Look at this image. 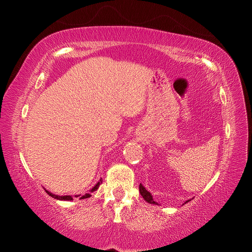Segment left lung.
Wrapping results in <instances>:
<instances>
[{
    "mask_svg": "<svg viewBox=\"0 0 252 252\" xmlns=\"http://www.w3.org/2000/svg\"><path fill=\"white\" fill-rule=\"evenodd\" d=\"M139 189H140V193H141V195L143 196V199L146 201L147 203H149V204H155V205H158V203L157 202H155L154 201V199H152V195H151V193L148 191V190H146V188H145L142 184H140V187H139ZM190 200H188L187 202H189ZM186 202V203H187Z\"/></svg>",
    "mask_w": 252,
    "mask_h": 252,
    "instance_id": "8db88e82",
    "label": "left lung"
}]
</instances>
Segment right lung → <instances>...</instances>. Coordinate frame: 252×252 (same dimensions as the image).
I'll list each match as a JSON object with an SVG mask.
<instances>
[{
	"label": "right lung",
	"mask_w": 252,
	"mask_h": 252,
	"mask_svg": "<svg viewBox=\"0 0 252 252\" xmlns=\"http://www.w3.org/2000/svg\"><path fill=\"white\" fill-rule=\"evenodd\" d=\"M102 183V179L100 180V182H97L96 183V185L90 190V192H88V193H85L84 195H82L80 199H87V197H89L90 195H91V192H94V191H95V190L98 188V186H100V184ZM45 191H46L50 196H52L53 199H57V200H61V201H71L73 197L71 196V195H57V194H53V193H51V192H49V191H47V190H45ZM75 196H80V195H75Z\"/></svg>",
	"instance_id": "add662e5"
}]
</instances>
